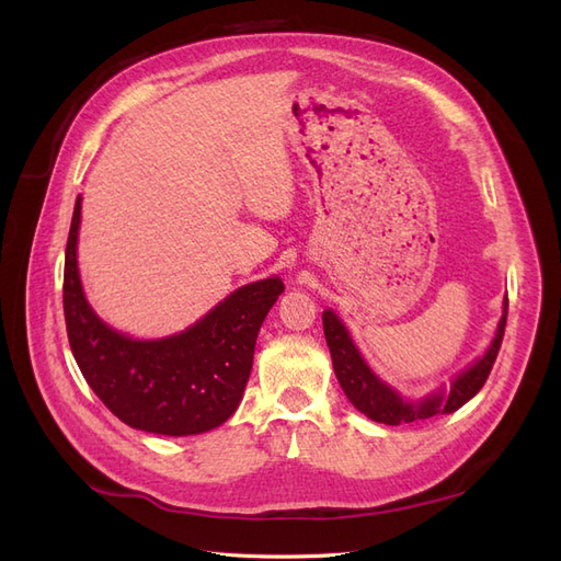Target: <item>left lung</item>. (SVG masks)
I'll return each mask as SVG.
<instances>
[{
	"instance_id": "1",
	"label": "left lung",
	"mask_w": 561,
	"mask_h": 561,
	"mask_svg": "<svg viewBox=\"0 0 561 561\" xmlns=\"http://www.w3.org/2000/svg\"><path fill=\"white\" fill-rule=\"evenodd\" d=\"M505 318L507 297L503 299V316L496 325V334L480 358H474L466 369L458 371L449 381V386H439L431 390L428 396L416 400L404 398L393 386H388L371 371V367L363 358V353L355 346L342 318L332 309L322 311V330H325L336 381L342 386L348 402L371 421L386 423V426H400V423L431 419L435 414H451L458 407H463L470 398L480 393V388L484 386L499 355L505 332Z\"/></svg>"
}]
</instances>
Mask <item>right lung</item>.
Returning <instances> with one entry per match:
<instances>
[{
  "label": "right lung",
  "instance_id": "add662e5",
  "mask_svg": "<svg viewBox=\"0 0 561 561\" xmlns=\"http://www.w3.org/2000/svg\"><path fill=\"white\" fill-rule=\"evenodd\" d=\"M79 225L81 196L67 236L62 307L72 355L93 393L135 431L184 437L222 426L243 400L254 344L283 280L241 285L182 332L135 339L110 328L83 293Z\"/></svg>",
  "mask_w": 561,
  "mask_h": 561
}]
</instances>
